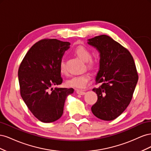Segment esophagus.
<instances>
[{"label":"esophagus","instance_id":"obj_1","mask_svg":"<svg viewBox=\"0 0 151 151\" xmlns=\"http://www.w3.org/2000/svg\"><path fill=\"white\" fill-rule=\"evenodd\" d=\"M76 93L80 95H84L86 93L84 91H82L80 89H76Z\"/></svg>","mask_w":151,"mask_h":151}]
</instances>
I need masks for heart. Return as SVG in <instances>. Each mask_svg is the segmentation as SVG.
<instances>
[{
  "instance_id": "b5f03b06",
  "label": "heart",
  "mask_w": 151,
  "mask_h": 151,
  "mask_svg": "<svg viewBox=\"0 0 151 151\" xmlns=\"http://www.w3.org/2000/svg\"><path fill=\"white\" fill-rule=\"evenodd\" d=\"M74 53L81 60L85 62H88L89 65L92 64V62L89 60L91 57V52L88 48L83 46H79L75 48ZM60 71L62 74H65L66 73L65 64L63 61H62L60 63ZM90 79L91 76L88 74L74 76L67 81V85L71 88L83 89L88 84Z\"/></svg>"
}]
</instances>
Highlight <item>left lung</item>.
<instances>
[{"mask_svg": "<svg viewBox=\"0 0 151 151\" xmlns=\"http://www.w3.org/2000/svg\"><path fill=\"white\" fill-rule=\"evenodd\" d=\"M88 43L99 53V68L93 91L98 101L91 107L94 116L106 121L113 120L130 104L138 74L134 58L129 50L109 36L103 35L89 39Z\"/></svg>", "mask_w": 151, "mask_h": 151, "instance_id": "obj_1", "label": "left lung"}]
</instances>
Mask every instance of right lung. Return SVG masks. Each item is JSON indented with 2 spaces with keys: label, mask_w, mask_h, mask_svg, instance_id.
<instances>
[{
  "label": "right lung",
  "mask_w": 151,
  "mask_h": 151,
  "mask_svg": "<svg viewBox=\"0 0 151 151\" xmlns=\"http://www.w3.org/2000/svg\"><path fill=\"white\" fill-rule=\"evenodd\" d=\"M69 42L44 39L28 50L18 70L20 93L31 112L44 123L60 118L67 96L74 89L52 88L62 83L60 63Z\"/></svg>",
  "instance_id": "right-lung-1"
}]
</instances>
